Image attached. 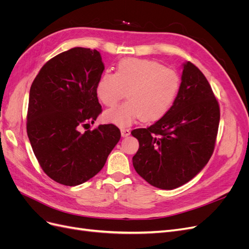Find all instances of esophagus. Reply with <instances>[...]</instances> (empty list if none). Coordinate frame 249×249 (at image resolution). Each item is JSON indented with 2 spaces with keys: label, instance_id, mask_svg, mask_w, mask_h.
I'll use <instances>...</instances> for the list:
<instances>
[{
  "label": "esophagus",
  "instance_id": "1",
  "mask_svg": "<svg viewBox=\"0 0 249 249\" xmlns=\"http://www.w3.org/2000/svg\"><path fill=\"white\" fill-rule=\"evenodd\" d=\"M120 133H122L123 137H127L131 134V131L129 129H125V127H122V129H120Z\"/></svg>",
  "mask_w": 249,
  "mask_h": 249
}]
</instances>
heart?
Returning <instances> with one entry per match:
<instances>
[{"mask_svg": "<svg viewBox=\"0 0 249 249\" xmlns=\"http://www.w3.org/2000/svg\"><path fill=\"white\" fill-rule=\"evenodd\" d=\"M178 73L154 60L125 58L117 64L116 72H104L96 83V94L108 107L123 100L120 106L105 113L106 122L126 126L141 118L155 122L172 106L179 89Z\"/></svg>", "mask_w": 249, "mask_h": 249, "instance_id": "heart-1", "label": "heart"}]
</instances>
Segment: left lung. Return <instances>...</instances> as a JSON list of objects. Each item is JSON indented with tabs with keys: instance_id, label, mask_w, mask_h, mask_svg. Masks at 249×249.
Returning a JSON list of instances; mask_svg holds the SVG:
<instances>
[{
	"instance_id": "left-lung-1",
	"label": "left lung",
	"mask_w": 249,
	"mask_h": 249,
	"mask_svg": "<svg viewBox=\"0 0 249 249\" xmlns=\"http://www.w3.org/2000/svg\"><path fill=\"white\" fill-rule=\"evenodd\" d=\"M219 119V105L208 80L194 64L185 62L178 95L166 114L131 133L139 141L135 170L160 189L188 183L213 154Z\"/></svg>"
}]
</instances>
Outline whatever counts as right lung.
I'll use <instances>...</instances> for the list:
<instances>
[{"label":"right lung","instance_id":"obj_1","mask_svg":"<svg viewBox=\"0 0 249 249\" xmlns=\"http://www.w3.org/2000/svg\"><path fill=\"white\" fill-rule=\"evenodd\" d=\"M104 70L100 52L73 48L49 60L32 83L28 137L42 170L59 184L93 178L120 139L112 124L81 132L102 112L95 87Z\"/></svg>","mask_w":249,"mask_h":249}]
</instances>
